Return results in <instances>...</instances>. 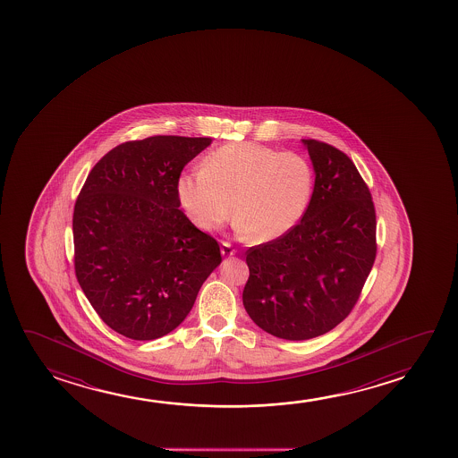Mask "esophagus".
<instances>
[{
	"label": "esophagus",
	"instance_id": "34e87169",
	"mask_svg": "<svg viewBox=\"0 0 458 458\" xmlns=\"http://www.w3.org/2000/svg\"><path fill=\"white\" fill-rule=\"evenodd\" d=\"M220 251H222L224 257H233V255H236V249H233V245L230 244V242H222Z\"/></svg>",
	"mask_w": 458,
	"mask_h": 458
}]
</instances>
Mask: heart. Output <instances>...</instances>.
I'll list each match as a JSON object with an SVG mask.
<instances>
[{
  "label": "heart",
  "instance_id": "1",
  "mask_svg": "<svg viewBox=\"0 0 458 458\" xmlns=\"http://www.w3.org/2000/svg\"><path fill=\"white\" fill-rule=\"evenodd\" d=\"M313 184V167L299 153L236 142L203 157L200 170L182 174L176 192L189 219L203 232L217 230L234 209L239 234L264 244L297 225Z\"/></svg>",
  "mask_w": 458,
  "mask_h": 458
}]
</instances>
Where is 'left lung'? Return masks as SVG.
Masks as SVG:
<instances>
[{
    "label": "left lung",
    "instance_id": "left-lung-1",
    "mask_svg": "<svg viewBox=\"0 0 458 458\" xmlns=\"http://www.w3.org/2000/svg\"><path fill=\"white\" fill-rule=\"evenodd\" d=\"M316 180L301 222L282 238L245 251L250 270L242 301L276 338H316L357 305L377 255L376 208L351 157L303 139Z\"/></svg>",
    "mask_w": 458,
    "mask_h": 458
}]
</instances>
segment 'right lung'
<instances>
[{
  "mask_svg": "<svg viewBox=\"0 0 458 458\" xmlns=\"http://www.w3.org/2000/svg\"><path fill=\"white\" fill-rule=\"evenodd\" d=\"M209 145L182 136L123 142L95 164L76 199V278L126 338L175 330L222 261L219 242L186 217L176 192L184 165Z\"/></svg>",
  "mask_w": 458,
  "mask_h": 458,
  "instance_id": "obj_1",
  "label": "right lung"
}]
</instances>
